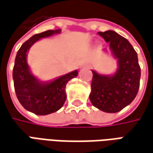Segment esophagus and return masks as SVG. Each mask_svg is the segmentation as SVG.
Returning a JSON list of instances; mask_svg holds the SVG:
<instances>
[{
    "instance_id": "obj_1",
    "label": "esophagus",
    "mask_w": 153,
    "mask_h": 153,
    "mask_svg": "<svg viewBox=\"0 0 153 153\" xmlns=\"http://www.w3.org/2000/svg\"><path fill=\"white\" fill-rule=\"evenodd\" d=\"M89 68V66H87V65H85V66H82L80 67V70H84V69H88Z\"/></svg>"
}]
</instances>
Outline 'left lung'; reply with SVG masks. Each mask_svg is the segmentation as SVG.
<instances>
[{
	"label": "left lung",
	"instance_id": "left-lung-1",
	"mask_svg": "<svg viewBox=\"0 0 153 153\" xmlns=\"http://www.w3.org/2000/svg\"><path fill=\"white\" fill-rule=\"evenodd\" d=\"M98 34L109 42L111 54L117 59L118 68L111 76L91 70L93 76L89 98L99 110L115 113L128 106L136 97L140 86L141 68L137 54L127 39L113 30L100 31Z\"/></svg>",
	"mask_w": 153,
	"mask_h": 153
}]
</instances>
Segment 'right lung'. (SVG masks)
<instances>
[{"mask_svg": "<svg viewBox=\"0 0 153 153\" xmlns=\"http://www.w3.org/2000/svg\"><path fill=\"white\" fill-rule=\"evenodd\" d=\"M61 29L49 30L34 35L22 44L17 51L13 67V81L16 94L26 110L36 115H48L62 108L66 102V86L78 72L73 71L48 82L39 81L30 72L27 64V52L40 39L59 34Z\"/></svg>", "mask_w": 153, "mask_h": 153, "instance_id": "add662e5", "label": "right lung"}]
</instances>
